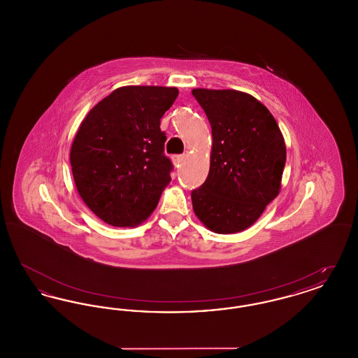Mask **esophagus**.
<instances>
[{
    "label": "esophagus",
    "instance_id": "34e87169",
    "mask_svg": "<svg viewBox=\"0 0 358 358\" xmlns=\"http://www.w3.org/2000/svg\"><path fill=\"white\" fill-rule=\"evenodd\" d=\"M184 158H185V155H184V154L174 155V157H173V162H174V165H176V166H180V164L184 161Z\"/></svg>",
    "mask_w": 358,
    "mask_h": 358
}]
</instances>
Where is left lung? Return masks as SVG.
Here are the masks:
<instances>
[{
  "label": "left lung",
  "instance_id": "left-lung-1",
  "mask_svg": "<svg viewBox=\"0 0 358 358\" xmlns=\"http://www.w3.org/2000/svg\"><path fill=\"white\" fill-rule=\"evenodd\" d=\"M212 127L210 168L192 190L196 216L216 234H236L260 217L280 190L286 145L271 113L236 90L192 91Z\"/></svg>",
  "mask_w": 358,
  "mask_h": 358
}]
</instances>
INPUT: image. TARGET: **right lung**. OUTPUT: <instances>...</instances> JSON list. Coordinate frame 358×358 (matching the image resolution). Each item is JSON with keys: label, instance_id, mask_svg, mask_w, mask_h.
I'll use <instances>...</instances> for the list:
<instances>
[{"label": "right lung", "instance_id": "obj_1", "mask_svg": "<svg viewBox=\"0 0 358 358\" xmlns=\"http://www.w3.org/2000/svg\"><path fill=\"white\" fill-rule=\"evenodd\" d=\"M177 96L176 87H120L82 122L71 168L80 197L103 222L134 227L153 213L173 171L159 124Z\"/></svg>", "mask_w": 358, "mask_h": 358}]
</instances>
